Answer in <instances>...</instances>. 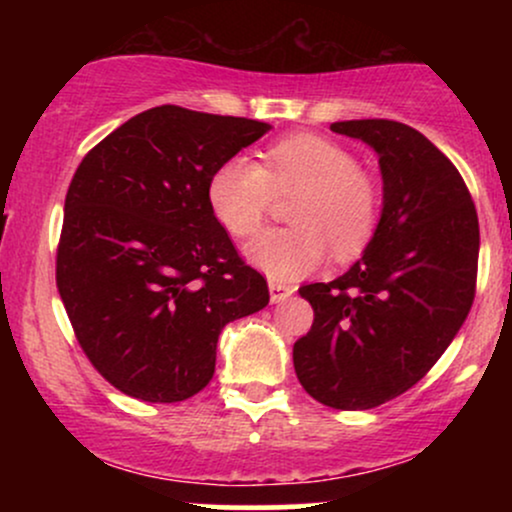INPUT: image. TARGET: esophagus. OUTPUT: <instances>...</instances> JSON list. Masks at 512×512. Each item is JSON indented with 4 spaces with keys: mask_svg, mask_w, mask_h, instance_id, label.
Returning a JSON list of instances; mask_svg holds the SVG:
<instances>
[{
    "mask_svg": "<svg viewBox=\"0 0 512 512\" xmlns=\"http://www.w3.org/2000/svg\"><path fill=\"white\" fill-rule=\"evenodd\" d=\"M293 291H296V286L281 284V281H269V298H272V303H284L286 298L293 296Z\"/></svg>",
    "mask_w": 512,
    "mask_h": 512,
    "instance_id": "esophagus-1",
    "label": "esophagus"
}]
</instances>
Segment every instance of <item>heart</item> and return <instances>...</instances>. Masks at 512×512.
Segmentation results:
<instances>
[{
	"mask_svg": "<svg viewBox=\"0 0 512 512\" xmlns=\"http://www.w3.org/2000/svg\"><path fill=\"white\" fill-rule=\"evenodd\" d=\"M276 195H298L291 228H272L252 240L248 260L274 281L310 274L334 252L337 260L361 255L380 221V185L342 144L317 134H291L269 144L262 166L233 156L209 178L214 219L233 238L262 228Z\"/></svg>",
	"mask_w": 512,
	"mask_h": 512,
	"instance_id": "b5f03b06",
	"label": "heart"
}]
</instances>
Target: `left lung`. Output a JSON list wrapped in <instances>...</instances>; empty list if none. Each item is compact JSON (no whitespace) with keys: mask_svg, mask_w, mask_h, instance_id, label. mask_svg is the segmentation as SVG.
I'll return each mask as SVG.
<instances>
[{"mask_svg":"<svg viewBox=\"0 0 512 512\" xmlns=\"http://www.w3.org/2000/svg\"><path fill=\"white\" fill-rule=\"evenodd\" d=\"M330 129L380 156L383 214L349 272L298 289L315 320L293 344V366L325 407L373 409L419 383L467 320L479 219L450 158L414 127L346 120Z\"/></svg>","mask_w":512,"mask_h":512,"instance_id":"8db88e82","label":"left lung"}]
</instances>
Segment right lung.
<instances>
[{"instance_id": "right-lung-1", "label": "right lung", "mask_w": 512, "mask_h": 512, "mask_svg": "<svg viewBox=\"0 0 512 512\" xmlns=\"http://www.w3.org/2000/svg\"><path fill=\"white\" fill-rule=\"evenodd\" d=\"M267 122L158 105L93 146L64 199L57 289L93 368L142 402L209 385L228 322L269 303L209 209L214 170Z\"/></svg>"}]
</instances>
